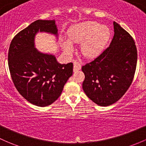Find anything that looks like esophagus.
I'll list each match as a JSON object with an SVG mask.
<instances>
[{"mask_svg": "<svg viewBox=\"0 0 146 146\" xmlns=\"http://www.w3.org/2000/svg\"><path fill=\"white\" fill-rule=\"evenodd\" d=\"M81 69V64L77 61H75L73 62V70L74 71H78V70Z\"/></svg>", "mask_w": 146, "mask_h": 146, "instance_id": "esophagus-1", "label": "esophagus"}]
</instances>
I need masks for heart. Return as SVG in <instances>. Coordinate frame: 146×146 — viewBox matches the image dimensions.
<instances>
[{
	"label": "heart",
	"mask_w": 146,
	"mask_h": 146,
	"mask_svg": "<svg viewBox=\"0 0 146 146\" xmlns=\"http://www.w3.org/2000/svg\"><path fill=\"white\" fill-rule=\"evenodd\" d=\"M68 37L72 43L82 42L81 53L86 58L92 59L104 51L110 38V30L107 26L88 21L75 25L69 31ZM63 47L67 53L73 51V47L68 42H64Z\"/></svg>",
	"instance_id": "obj_1"
}]
</instances>
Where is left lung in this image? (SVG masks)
<instances>
[{"mask_svg":"<svg viewBox=\"0 0 146 146\" xmlns=\"http://www.w3.org/2000/svg\"><path fill=\"white\" fill-rule=\"evenodd\" d=\"M110 46L92 61L82 66V89L101 106L117 101L131 85L137 64V50L131 35L115 21Z\"/></svg>","mask_w":146,"mask_h":146,"instance_id":"1","label":"left lung"}]
</instances>
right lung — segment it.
Here are the masks:
<instances>
[{
	"instance_id": "obj_1",
	"label": "right lung",
	"mask_w": 146,
	"mask_h": 146,
	"mask_svg": "<svg viewBox=\"0 0 146 146\" xmlns=\"http://www.w3.org/2000/svg\"><path fill=\"white\" fill-rule=\"evenodd\" d=\"M38 31L57 36L54 20H37L12 39L8 66L12 82L21 96L33 105L45 107L60 96L64 86L73 75V64H59L54 55L35 48Z\"/></svg>"
}]
</instances>
